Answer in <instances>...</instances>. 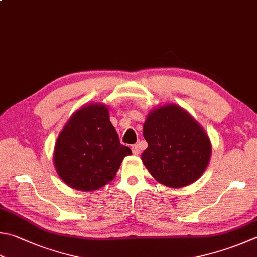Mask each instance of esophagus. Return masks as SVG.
<instances>
[{"instance_id":"34e87169","label":"esophagus","mask_w":257,"mask_h":257,"mask_svg":"<svg viewBox=\"0 0 257 257\" xmlns=\"http://www.w3.org/2000/svg\"><path fill=\"white\" fill-rule=\"evenodd\" d=\"M132 152L135 156H139L140 153H141V149H140V145L138 143H135L132 145Z\"/></svg>"}]
</instances>
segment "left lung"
<instances>
[{"label": "left lung", "mask_w": 257, "mask_h": 257, "mask_svg": "<svg viewBox=\"0 0 257 257\" xmlns=\"http://www.w3.org/2000/svg\"><path fill=\"white\" fill-rule=\"evenodd\" d=\"M148 148L142 161L156 180L171 188L190 185L209 162L208 135L186 110L166 105L152 110L143 126Z\"/></svg>", "instance_id": "1"}]
</instances>
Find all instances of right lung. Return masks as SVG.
<instances>
[{"label": "right lung", "mask_w": 257, "mask_h": 257, "mask_svg": "<svg viewBox=\"0 0 257 257\" xmlns=\"http://www.w3.org/2000/svg\"><path fill=\"white\" fill-rule=\"evenodd\" d=\"M131 153L120 144L107 108L95 104L71 116L57 139L53 161L69 187L93 191L113 180L124 157Z\"/></svg>", "instance_id": "obj_1"}]
</instances>
